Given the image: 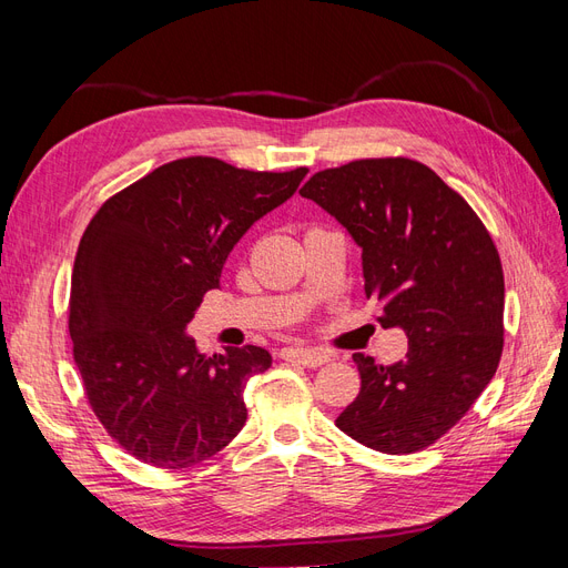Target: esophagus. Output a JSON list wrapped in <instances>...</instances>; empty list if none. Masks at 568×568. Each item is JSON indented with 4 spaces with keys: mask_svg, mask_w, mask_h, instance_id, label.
<instances>
[{
    "mask_svg": "<svg viewBox=\"0 0 568 568\" xmlns=\"http://www.w3.org/2000/svg\"><path fill=\"white\" fill-rule=\"evenodd\" d=\"M282 359H286V363H298L303 367H322L329 363V355L326 353H320V351H311V348H284L282 351Z\"/></svg>",
    "mask_w": 568,
    "mask_h": 568,
    "instance_id": "obj_1",
    "label": "esophagus"
}]
</instances>
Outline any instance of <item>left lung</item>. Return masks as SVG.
Instances as JSON below:
<instances>
[{
  "label": "left lung",
  "instance_id": "1",
  "mask_svg": "<svg viewBox=\"0 0 568 568\" xmlns=\"http://www.w3.org/2000/svg\"><path fill=\"white\" fill-rule=\"evenodd\" d=\"M363 248L365 294L407 357L376 365L355 353L357 398L336 426L386 455L428 448L467 415L505 346V274L480 217L432 168L363 159L320 170L301 189Z\"/></svg>",
  "mask_w": 568,
  "mask_h": 568
}]
</instances>
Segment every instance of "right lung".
Listing matches in <instances>:
<instances>
[{"instance_id":"obj_1","label":"right lung","mask_w":568,"mask_h":568,"mask_svg":"<svg viewBox=\"0 0 568 568\" xmlns=\"http://www.w3.org/2000/svg\"><path fill=\"white\" fill-rule=\"evenodd\" d=\"M307 168L261 173L211 156L170 161L113 194L84 230L68 332L84 398L106 434L159 469H186L246 424L244 388L265 348L205 355L184 326L255 220Z\"/></svg>"}]
</instances>
